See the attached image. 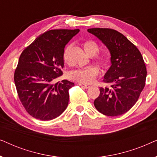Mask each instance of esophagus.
Masks as SVG:
<instances>
[{
    "mask_svg": "<svg viewBox=\"0 0 157 157\" xmlns=\"http://www.w3.org/2000/svg\"><path fill=\"white\" fill-rule=\"evenodd\" d=\"M78 85L84 88V89H88V88L90 87V86L89 85H86V84H84V83H79Z\"/></svg>",
    "mask_w": 157,
    "mask_h": 157,
    "instance_id": "obj_1",
    "label": "esophagus"
}]
</instances>
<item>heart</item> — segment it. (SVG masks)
Listing matches in <instances>:
<instances>
[{
  "label": "heart",
  "instance_id": "obj_1",
  "mask_svg": "<svg viewBox=\"0 0 157 157\" xmlns=\"http://www.w3.org/2000/svg\"><path fill=\"white\" fill-rule=\"evenodd\" d=\"M83 48L89 56H94L98 52L99 46L94 40H90L83 43ZM71 46H66L63 51V59L66 63H69V53ZM96 63L101 68H106L109 63L108 59L106 56L98 55L95 59ZM99 70L96 66H90L86 68H76L68 72V77L70 79L81 83H90L95 80L98 76Z\"/></svg>",
  "mask_w": 157,
  "mask_h": 157
}]
</instances>
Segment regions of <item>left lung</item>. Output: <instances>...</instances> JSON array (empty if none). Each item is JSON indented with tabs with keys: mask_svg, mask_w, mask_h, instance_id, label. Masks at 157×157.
Returning <instances> with one entry per match:
<instances>
[{
	"mask_svg": "<svg viewBox=\"0 0 157 157\" xmlns=\"http://www.w3.org/2000/svg\"><path fill=\"white\" fill-rule=\"evenodd\" d=\"M88 32L102 41L111 54V66L94 101L100 113L109 117L124 114L136 104L145 86L147 68L140 51L126 36L111 29H89Z\"/></svg>",
	"mask_w": 157,
	"mask_h": 157,
	"instance_id": "8db88e82",
	"label": "left lung"
}]
</instances>
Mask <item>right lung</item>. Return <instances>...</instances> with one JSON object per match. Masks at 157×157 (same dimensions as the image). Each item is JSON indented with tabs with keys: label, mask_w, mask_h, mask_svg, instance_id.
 <instances>
[{
	"label": "right lung",
	"mask_w": 157,
	"mask_h": 157,
	"mask_svg": "<svg viewBox=\"0 0 157 157\" xmlns=\"http://www.w3.org/2000/svg\"><path fill=\"white\" fill-rule=\"evenodd\" d=\"M79 29H56L45 32L21 53L14 81L21 104L31 117L49 121L59 117L68 104V90L74 83H54L62 76L63 53Z\"/></svg>",
	"instance_id": "right-lung-1"
}]
</instances>
